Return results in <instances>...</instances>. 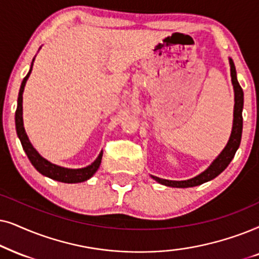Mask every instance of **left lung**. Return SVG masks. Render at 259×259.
<instances>
[{
	"instance_id": "left-lung-1",
	"label": "left lung",
	"mask_w": 259,
	"mask_h": 259,
	"mask_svg": "<svg viewBox=\"0 0 259 259\" xmlns=\"http://www.w3.org/2000/svg\"><path fill=\"white\" fill-rule=\"evenodd\" d=\"M231 65V78H232V84L234 89V112H233V127L232 133H231V137L229 140V143L225 147V149L222 151V154L215 158L214 162L209 165L204 173H201L198 177L189 179V180L185 181H171V180H164V179L155 178L153 177L157 182L162 185L170 186V187H179V188H186V187H194V186L201 185L206 181L212 180L215 177L222 173L225 169L230 162L232 161L234 157V154L238 148H239L240 140H242V132H243V105H244V92L242 86L237 80V72L236 66L232 59H230Z\"/></svg>"
}]
</instances>
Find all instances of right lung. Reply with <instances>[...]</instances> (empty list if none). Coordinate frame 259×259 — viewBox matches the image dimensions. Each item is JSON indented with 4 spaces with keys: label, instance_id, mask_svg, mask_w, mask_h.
I'll return each instance as SVG.
<instances>
[{
    "label": "right lung",
    "instance_id": "1",
    "mask_svg": "<svg viewBox=\"0 0 259 259\" xmlns=\"http://www.w3.org/2000/svg\"><path fill=\"white\" fill-rule=\"evenodd\" d=\"M30 72H32V67H30L28 74H27L22 80L21 88H20L19 91V98H17V108L15 111L16 133L20 141H21L23 150H25L27 156H28L30 163L35 167V169L39 171V173L45 175V177H48L53 179V180L60 182H66V184H75V182L86 181L97 171L99 164H101L103 153L99 154L97 160H96L94 163L88 165V167L80 168V169H68V168L59 167V165H55L53 163H51V162H48L47 160H45V158L42 156H40L39 153L34 149L32 144H30L28 137L26 135L22 120V94Z\"/></svg>",
    "mask_w": 259,
    "mask_h": 259
}]
</instances>
